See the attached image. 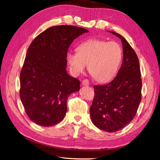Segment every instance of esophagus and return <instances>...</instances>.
Listing matches in <instances>:
<instances>
[{"label":"esophagus","instance_id":"34e87169","mask_svg":"<svg viewBox=\"0 0 160 160\" xmlns=\"http://www.w3.org/2000/svg\"><path fill=\"white\" fill-rule=\"evenodd\" d=\"M82 85H84V86H88L89 85V81H88V80H87V79H84V80H83V81H82Z\"/></svg>","mask_w":160,"mask_h":160}]
</instances>
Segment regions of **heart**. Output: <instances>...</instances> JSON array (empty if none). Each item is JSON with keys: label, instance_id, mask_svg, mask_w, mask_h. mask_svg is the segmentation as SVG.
Instances as JSON below:
<instances>
[{"label": "heart", "instance_id": "obj_1", "mask_svg": "<svg viewBox=\"0 0 160 160\" xmlns=\"http://www.w3.org/2000/svg\"><path fill=\"white\" fill-rule=\"evenodd\" d=\"M77 52H68L66 59L73 75L88 70L99 82L108 81L115 76L122 58L120 44L99 39H89L82 42Z\"/></svg>", "mask_w": 160, "mask_h": 160}]
</instances>
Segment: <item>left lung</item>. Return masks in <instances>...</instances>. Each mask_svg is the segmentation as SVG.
Masks as SVG:
<instances>
[{"label":"left lung","instance_id":"1","mask_svg":"<svg viewBox=\"0 0 160 160\" xmlns=\"http://www.w3.org/2000/svg\"><path fill=\"white\" fill-rule=\"evenodd\" d=\"M109 32L122 40V63L112 82L94 86L95 97L90 113L98 128L113 132L124 128L136 115L141 101L142 80L136 52L122 36Z\"/></svg>","mask_w":160,"mask_h":160}]
</instances>
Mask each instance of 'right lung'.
Instances as JSON below:
<instances>
[{
    "label": "right lung",
    "mask_w": 160,
    "mask_h": 160,
    "mask_svg": "<svg viewBox=\"0 0 160 160\" xmlns=\"http://www.w3.org/2000/svg\"><path fill=\"white\" fill-rule=\"evenodd\" d=\"M84 28L72 26L48 28L32 41L20 73L19 96L30 119L42 126L62 120L70 94L78 91L80 81L66 71L68 48Z\"/></svg>",
    "instance_id": "1"
}]
</instances>
